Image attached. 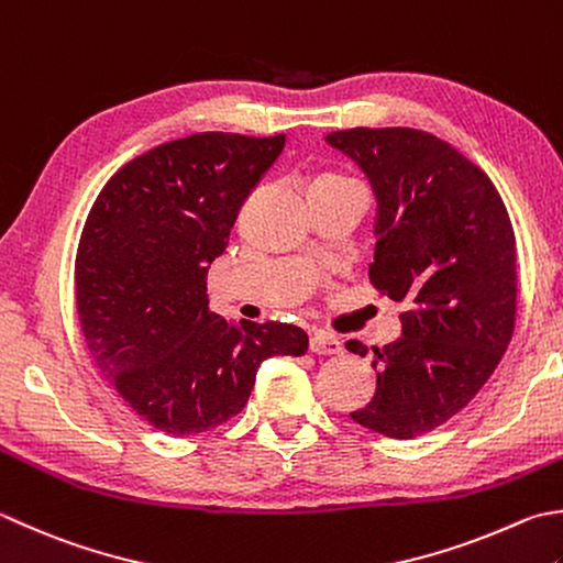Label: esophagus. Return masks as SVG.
<instances>
[{"instance_id": "34e87169", "label": "esophagus", "mask_w": 563, "mask_h": 563, "mask_svg": "<svg viewBox=\"0 0 563 563\" xmlns=\"http://www.w3.org/2000/svg\"><path fill=\"white\" fill-rule=\"evenodd\" d=\"M310 351L317 356H336L341 354V341L332 334H324V332H317L312 339H310Z\"/></svg>"}]
</instances>
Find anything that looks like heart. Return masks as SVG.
Here are the masks:
<instances>
[{
	"instance_id": "1",
	"label": "heart",
	"mask_w": 563,
	"mask_h": 563,
	"mask_svg": "<svg viewBox=\"0 0 563 563\" xmlns=\"http://www.w3.org/2000/svg\"><path fill=\"white\" fill-rule=\"evenodd\" d=\"M327 185V183H351V180H346V178H339V175H322V178H317L312 185Z\"/></svg>"
}]
</instances>
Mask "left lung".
<instances>
[{
  "mask_svg": "<svg viewBox=\"0 0 563 563\" xmlns=\"http://www.w3.org/2000/svg\"><path fill=\"white\" fill-rule=\"evenodd\" d=\"M327 141L376 192L371 283L410 305L400 314L402 336L373 349L376 395L351 420L415 439L464 410L510 344L515 231L488 175L427 131L358 126ZM346 349L366 354L358 341Z\"/></svg>",
  "mask_w": 563,
  "mask_h": 563,
  "instance_id": "1",
  "label": "left lung"
}]
</instances>
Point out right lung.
Returning <instances> with one entry per match:
<instances>
[{
  "label": "right lung",
  "instance_id": "add662e5",
  "mask_svg": "<svg viewBox=\"0 0 563 563\" xmlns=\"http://www.w3.org/2000/svg\"><path fill=\"white\" fill-rule=\"evenodd\" d=\"M285 134L205 131L161 143L107 180L75 258L85 344L143 422L190 437L244 410L271 356H302L300 327L229 324L209 310V263Z\"/></svg>",
  "mask_w": 563,
  "mask_h": 563
}]
</instances>
